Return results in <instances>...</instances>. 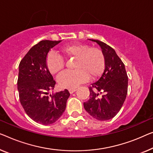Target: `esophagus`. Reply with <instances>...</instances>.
I'll return each mask as SVG.
<instances>
[{
  "mask_svg": "<svg viewBox=\"0 0 153 153\" xmlns=\"http://www.w3.org/2000/svg\"><path fill=\"white\" fill-rule=\"evenodd\" d=\"M76 90H77L76 88H69V91L70 93H74Z\"/></svg>",
  "mask_w": 153,
  "mask_h": 153,
  "instance_id": "obj_1",
  "label": "esophagus"
}]
</instances>
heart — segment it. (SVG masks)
<instances>
[{"label":"heart","instance_id":"1","mask_svg":"<svg viewBox=\"0 0 153 153\" xmlns=\"http://www.w3.org/2000/svg\"><path fill=\"white\" fill-rule=\"evenodd\" d=\"M60 51L65 58H76L74 71H65L58 77V82L63 88H74L88 79L99 76L105 67L102 51L82 43H72L62 47ZM47 65L51 74L61 72L65 67L63 58L55 52L47 56Z\"/></svg>","mask_w":153,"mask_h":153}]
</instances>
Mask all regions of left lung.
Masks as SVG:
<instances>
[{"instance_id": "1", "label": "left lung", "mask_w": 153, "mask_h": 153, "mask_svg": "<svg viewBox=\"0 0 153 153\" xmlns=\"http://www.w3.org/2000/svg\"><path fill=\"white\" fill-rule=\"evenodd\" d=\"M105 60V69L99 79L89 87V100L84 102V109L95 119L106 121L117 115L125 101L128 91V76L125 66L115 50L98 40Z\"/></svg>"}]
</instances>
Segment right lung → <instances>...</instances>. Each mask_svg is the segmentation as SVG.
<instances>
[{"mask_svg": "<svg viewBox=\"0 0 153 153\" xmlns=\"http://www.w3.org/2000/svg\"><path fill=\"white\" fill-rule=\"evenodd\" d=\"M61 40H42L20 61L18 91L21 105L31 119L42 125L56 122L62 115L70 93L67 89L49 93L56 82L47 66L49 50Z\"/></svg>", "mask_w": 153, "mask_h": 153, "instance_id": "add662e5", "label": "right lung"}]
</instances>
